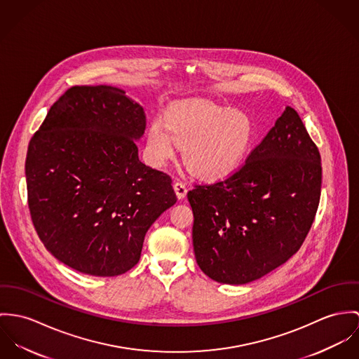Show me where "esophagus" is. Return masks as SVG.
Returning <instances> with one entry per match:
<instances>
[{"mask_svg":"<svg viewBox=\"0 0 359 359\" xmlns=\"http://www.w3.org/2000/svg\"><path fill=\"white\" fill-rule=\"evenodd\" d=\"M173 189H175V193H176L177 198L183 199L186 197V194H187V187H186V184H183V183H180V182H176V183L173 184Z\"/></svg>","mask_w":359,"mask_h":359,"instance_id":"obj_1","label":"esophagus"}]
</instances>
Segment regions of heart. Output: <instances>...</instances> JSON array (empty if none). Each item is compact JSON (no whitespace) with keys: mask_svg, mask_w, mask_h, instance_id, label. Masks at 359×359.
Segmentation results:
<instances>
[{"mask_svg":"<svg viewBox=\"0 0 359 359\" xmlns=\"http://www.w3.org/2000/svg\"><path fill=\"white\" fill-rule=\"evenodd\" d=\"M255 139V123L241 110L205 100L170 106L165 122L153 121L147 130V154L163 165L184 144V161L194 175L220 180L233 175L248 156Z\"/></svg>","mask_w":359,"mask_h":359,"instance_id":"obj_1","label":"heart"}]
</instances>
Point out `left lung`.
Returning <instances> with one entry per match:
<instances>
[{
    "mask_svg": "<svg viewBox=\"0 0 359 359\" xmlns=\"http://www.w3.org/2000/svg\"><path fill=\"white\" fill-rule=\"evenodd\" d=\"M320 183L318 147L286 106L234 175L189 191L199 269L216 282L243 285L286 263L311 229Z\"/></svg>",
    "mask_w": 359,
    "mask_h": 359,
    "instance_id": "8db88e82",
    "label": "left lung"
}]
</instances>
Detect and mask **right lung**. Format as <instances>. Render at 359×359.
Segmentation results:
<instances>
[{
    "mask_svg": "<svg viewBox=\"0 0 359 359\" xmlns=\"http://www.w3.org/2000/svg\"><path fill=\"white\" fill-rule=\"evenodd\" d=\"M143 107L116 86H73L30 140L27 201L45 248L95 277L135 267L146 233L176 203L169 175L139 160Z\"/></svg>",
    "mask_w": 359,
    "mask_h": 359,
    "instance_id": "right-lung-1",
    "label": "right lung"
}]
</instances>
